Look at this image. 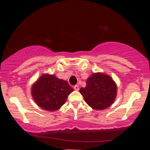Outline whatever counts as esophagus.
<instances>
[{"instance_id": "34e87169", "label": "esophagus", "mask_w": 150, "mask_h": 150, "mask_svg": "<svg viewBox=\"0 0 150 150\" xmlns=\"http://www.w3.org/2000/svg\"><path fill=\"white\" fill-rule=\"evenodd\" d=\"M74 90H76V91H79V87L78 85H75L74 87Z\"/></svg>"}]
</instances>
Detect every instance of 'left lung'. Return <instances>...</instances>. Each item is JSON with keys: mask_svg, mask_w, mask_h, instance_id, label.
I'll return each mask as SVG.
<instances>
[{"mask_svg": "<svg viewBox=\"0 0 150 150\" xmlns=\"http://www.w3.org/2000/svg\"><path fill=\"white\" fill-rule=\"evenodd\" d=\"M80 93L91 108L103 110L113 103L117 95V87L110 76L96 73L87 79L86 87L81 88Z\"/></svg>", "mask_w": 150, "mask_h": 150, "instance_id": "8db88e82", "label": "left lung"}]
</instances>
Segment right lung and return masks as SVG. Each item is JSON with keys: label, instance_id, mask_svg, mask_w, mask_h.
I'll return each instance as SVG.
<instances>
[{"label": "right lung", "instance_id": "right-lung-1", "mask_svg": "<svg viewBox=\"0 0 150 150\" xmlns=\"http://www.w3.org/2000/svg\"><path fill=\"white\" fill-rule=\"evenodd\" d=\"M74 89L67 81L59 79L54 75L44 74L33 85V98L38 106L50 111L61 108Z\"/></svg>", "mask_w": 150, "mask_h": 150}]
</instances>
